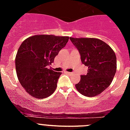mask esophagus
Returning a JSON list of instances; mask_svg holds the SVG:
<instances>
[{
	"mask_svg": "<svg viewBox=\"0 0 130 130\" xmlns=\"http://www.w3.org/2000/svg\"><path fill=\"white\" fill-rule=\"evenodd\" d=\"M66 72L67 74H69V75H70V74H72V72Z\"/></svg>",
	"mask_w": 130,
	"mask_h": 130,
	"instance_id": "34e87169",
	"label": "esophagus"
}]
</instances>
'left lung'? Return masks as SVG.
Masks as SVG:
<instances>
[{
	"label": "left lung",
	"mask_w": 130,
	"mask_h": 130,
	"mask_svg": "<svg viewBox=\"0 0 130 130\" xmlns=\"http://www.w3.org/2000/svg\"><path fill=\"white\" fill-rule=\"evenodd\" d=\"M81 55V62L88 70L75 85L83 95L92 97L100 94L112 82L117 71V57L111 47L96 38H70Z\"/></svg>",
	"instance_id": "1"
}]
</instances>
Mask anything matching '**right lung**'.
Masks as SVG:
<instances>
[{
    "mask_svg": "<svg viewBox=\"0 0 130 130\" xmlns=\"http://www.w3.org/2000/svg\"><path fill=\"white\" fill-rule=\"evenodd\" d=\"M68 40V36L36 35L21 43L15 57L16 72L21 85L30 95L42 99L55 92L62 73L47 67Z\"/></svg>",
    "mask_w": 130,
    "mask_h": 130,
    "instance_id": "obj_1",
    "label": "right lung"
}]
</instances>
